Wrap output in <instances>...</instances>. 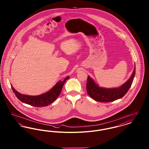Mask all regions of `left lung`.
<instances>
[{
	"label": "left lung",
	"instance_id": "left-lung-1",
	"mask_svg": "<svg viewBox=\"0 0 149 149\" xmlns=\"http://www.w3.org/2000/svg\"><path fill=\"white\" fill-rule=\"evenodd\" d=\"M134 70L130 78L120 87L117 88H103L96 84L90 77H88L86 91L88 95L96 101L100 102H111L122 98L128 91L132 84L135 75Z\"/></svg>",
	"mask_w": 149,
	"mask_h": 149
}]
</instances>
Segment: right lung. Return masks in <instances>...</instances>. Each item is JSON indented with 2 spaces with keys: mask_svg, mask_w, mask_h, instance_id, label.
<instances>
[{
  "mask_svg": "<svg viewBox=\"0 0 149 149\" xmlns=\"http://www.w3.org/2000/svg\"><path fill=\"white\" fill-rule=\"evenodd\" d=\"M69 78V77H66L65 78L64 81H58L48 92L36 96L22 94L17 92L12 86H11V87L17 98L22 102L36 107L47 106L57 98L62 91L64 83Z\"/></svg>",
  "mask_w": 149,
  "mask_h": 149,
  "instance_id": "1",
  "label": "right lung"
}]
</instances>
